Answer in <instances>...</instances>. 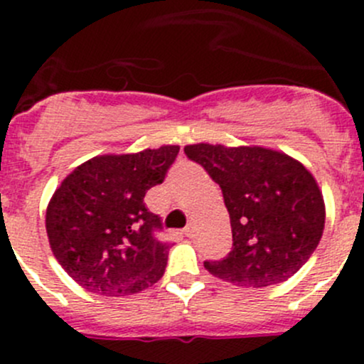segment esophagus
I'll return each instance as SVG.
<instances>
[{
    "mask_svg": "<svg viewBox=\"0 0 364 364\" xmlns=\"http://www.w3.org/2000/svg\"><path fill=\"white\" fill-rule=\"evenodd\" d=\"M183 234H185L186 237H192L193 236V225L185 227V229H183Z\"/></svg>",
    "mask_w": 364,
    "mask_h": 364,
    "instance_id": "34e87169",
    "label": "esophagus"
}]
</instances>
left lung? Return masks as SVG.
I'll return each instance as SVG.
<instances>
[{
    "label": "left lung",
    "mask_w": 364,
    "mask_h": 364,
    "mask_svg": "<svg viewBox=\"0 0 364 364\" xmlns=\"http://www.w3.org/2000/svg\"><path fill=\"white\" fill-rule=\"evenodd\" d=\"M185 153L220 185L232 227V250L205 260V269L241 287L282 284L297 273L317 248L326 220L306 167L259 146L192 144Z\"/></svg>",
    "instance_id": "1"
}]
</instances>
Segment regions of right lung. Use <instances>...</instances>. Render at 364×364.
<instances>
[{
  "label": "right lung",
  "instance_id": "right-lung-1",
  "mask_svg": "<svg viewBox=\"0 0 364 364\" xmlns=\"http://www.w3.org/2000/svg\"><path fill=\"white\" fill-rule=\"evenodd\" d=\"M179 146L84 161L63 179L47 205L50 250L86 291L127 296L151 287L167 266L168 248L156 237L161 220L144 196L164 183Z\"/></svg>",
  "mask_w": 364,
  "mask_h": 364
}]
</instances>
